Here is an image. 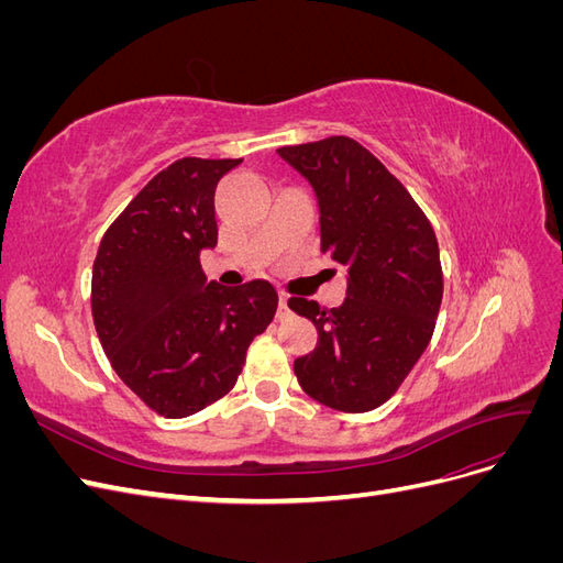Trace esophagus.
Instances as JSON below:
<instances>
[{"mask_svg":"<svg viewBox=\"0 0 563 563\" xmlns=\"http://www.w3.org/2000/svg\"><path fill=\"white\" fill-rule=\"evenodd\" d=\"M288 314H291V310H288V296H286V294H279V310H277V317H279V319H286Z\"/></svg>","mask_w":563,"mask_h":563,"instance_id":"obj_1","label":"esophagus"}]
</instances>
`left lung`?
<instances>
[{"mask_svg":"<svg viewBox=\"0 0 563 563\" xmlns=\"http://www.w3.org/2000/svg\"><path fill=\"white\" fill-rule=\"evenodd\" d=\"M277 155L312 185L321 253L347 269L340 308L288 300L319 333L317 347L294 362L296 378L335 411H373L395 395L434 333L444 296L434 230L406 187L345 135Z\"/></svg>","mask_w":563,"mask_h":563,"instance_id":"obj_1","label":"left lung"}]
</instances>
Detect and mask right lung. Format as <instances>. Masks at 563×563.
Listing matches in <instances>:
<instances>
[{"label": "right lung", "mask_w": 563, "mask_h": 563, "mask_svg": "<svg viewBox=\"0 0 563 563\" xmlns=\"http://www.w3.org/2000/svg\"><path fill=\"white\" fill-rule=\"evenodd\" d=\"M242 159L185 157L131 199L98 246L93 323L112 368L152 411L187 418L225 397L277 312L275 286L207 282L216 185Z\"/></svg>", "instance_id": "obj_1"}]
</instances>
